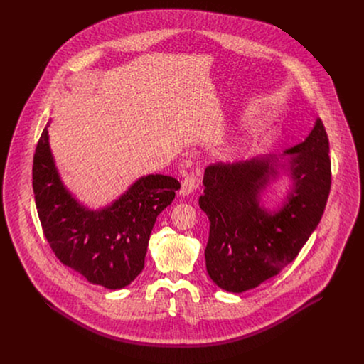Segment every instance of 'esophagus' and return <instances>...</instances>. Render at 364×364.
Wrapping results in <instances>:
<instances>
[{"label": "esophagus", "mask_w": 364, "mask_h": 364, "mask_svg": "<svg viewBox=\"0 0 364 364\" xmlns=\"http://www.w3.org/2000/svg\"><path fill=\"white\" fill-rule=\"evenodd\" d=\"M198 182H199L198 173H195V172L188 173V175L185 176V179L182 181V183H181L179 195H182V196H188V195H191V193L198 188Z\"/></svg>", "instance_id": "34e87169"}]
</instances>
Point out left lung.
<instances>
[{
	"instance_id": "8db88e82",
	"label": "left lung",
	"mask_w": 364,
	"mask_h": 364,
	"mask_svg": "<svg viewBox=\"0 0 364 364\" xmlns=\"http://www.w3.org/2000/svg\"><path fill=\"white\" fill-rule=\"evenodd\" d=\"M279 166L291 172L294 188L272 213L259 206V193L277 177ZM203 185L199 206L210 221L205 250L210 279L231 293L258 287L296 259L323 214L331 159L322 120L316 119L307 139L280 158L210 165Z\"/></svg>"
}]
</instances>
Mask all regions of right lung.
<instances>
[{
	"mask_svg": "<svg viewBox=\"0 0 364 364\" xmlns=\"http://www.w3.org/2000/svg\"><path fill=\"white\" fill-rule=\"evenodd\" d=\"M48 127L49 123L38 141L32 168L43 234L63 264L90 283L123 289L143 270L156 217L172 203L181 183L166 175L141 176L110 206L90 210L61 182Z\"/></svg>",
	"mask_w": 364,
	"mask_h": 364,
	"instance_id": "1",
	"label": "right lung"
}]
</instances>
